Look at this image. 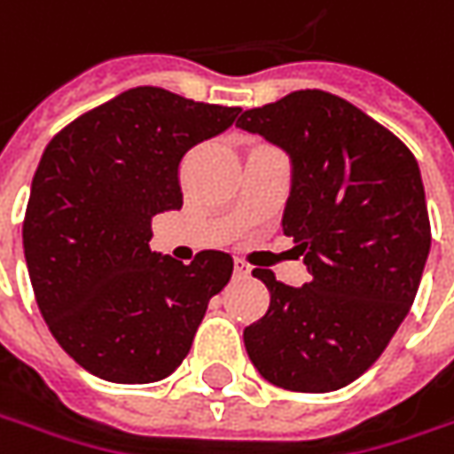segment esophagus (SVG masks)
<instances>
[{"instance_id": "1", "label": "esophagus", "mask_w": 454, "mask_h": 454, "mask_svg": "<svg viewBox=\"0 0 454 454\" xmlns=\"http://www.w3.org/2000/svg\"><path fill=\"white\" fill-rule=\"evenodd\" d=\"M247 275H250V265H247V262H242V260H237L235 278H247Z\"/></svg>"}]
</instances>
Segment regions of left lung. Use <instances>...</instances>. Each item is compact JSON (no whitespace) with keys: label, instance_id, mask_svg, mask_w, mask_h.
Wrapping results in <instances>:
<instances>
[{"label":"left lung","instance_id":"obj_1","mask_svg":"<svg viewBox=\"0 0 454 454\" xmlns=\"http://www.w3.org/2000/svg\"><path fill=\"white\" fill-rule=\"evenodd\" d=\"M237 126L290 156L283 232L310 272L290 288L253 270L270 308L245 328L247 356L275 387L336 392L384 354L414 303L432 242L419 166L389 129L325 90L250 108Z\"/></svg>","mask_w":454,"mask_h":454}]
</instances>
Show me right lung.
Wrapping results in <instances>:
<instances>
[{
  "instance_id": "right-lung-1",
  "label": "right lung",
  "mask_w": 454,
  "mask_h": 454,
  "mask_svg": "<svg viewBox=\"0 0 454 454\" xmlns=\"http://www.w3.org/2000/svg\"><path fill=\"white\" fill-rule=\"evenodd\" d=\"M242 108L141 85L67 123L44 149L22 242L50 333L85 372L115 384L166 379L192 348L232 257L189 265L151 253V219L182 209L179 164Z\"/></svg>"
}]
</instances>
